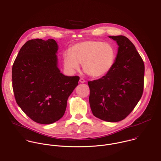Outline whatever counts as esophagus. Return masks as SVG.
<instances>
[{
  "mask_svg": "<svg viewBox=\"0 0 161 161\" xmlns=\"http://www.w3.org/2000/svg\"><path fill=\"white\" fill-rule=\"evenodd\" d=\"M79 81H80V83H84L86 81H85V80L83 79V78H80V80H79Z\"/></svg>",
  "mask_w": 161,
  "mask_h": 161,
  "instance_id": "obj_1",
  "label": "esophagus"
}]
</instances>
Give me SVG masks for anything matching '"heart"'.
Here are the masks:
<instances>
[{"label":"heart","mask_w":161,"mask_h":161,"mask_svg":"<svg viewBox=\"0 0 161 161\" xmlns=\"http://www.w3.org/2000/svg\"><path fill=\"white\" fill-rule=\"evenodd\" d=\"M116 53L114 46L99 41L90 40L77 43L63 55L64 66L69 71L78 70L82 64L84 71L93 77L108 73L115 63Z\"/></svg>","instance_id":"b5f03b06"}]
</instances>
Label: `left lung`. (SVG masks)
Wrapping results in <instances>:
<instances>
[{
    "label": "left lung",
    "instance_id": "obj_1",
    "mask_svg": "<svg viewBox=\"0 0 161 161\" xmlns=\"http://www.w3.org/2000/svg\"><path fill=\"white\" fill-rule=\"evenodd\" d=\"M109 37L119 46L114 66L105 76L87 84L92 114L103 120L114 122L129 115L142 98L145 65L129 39L124 36Z\"/></svg>",
    "mask_w": 161,
    "mask_h": 161
}]
</instances>
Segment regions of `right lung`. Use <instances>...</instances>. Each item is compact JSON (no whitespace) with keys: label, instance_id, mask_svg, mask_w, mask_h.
<instances>
[{"label":"right lung","instance_id":"right-lung-1","mask_svg":"<svg viewBox=\"0 0 161 161\" xmlns=\"http://www.w3.org/2000/svg\"><path fill=\"white\" fill-rule=\"evenodd\" d=\"M58 49L54 39L28 41L20 49L12 68L16 102L36 122L49 124L60 119L79 76L68 77L57 67Z\"/></svg>","mask_w":161,"mask_h":161}]
</instances>
